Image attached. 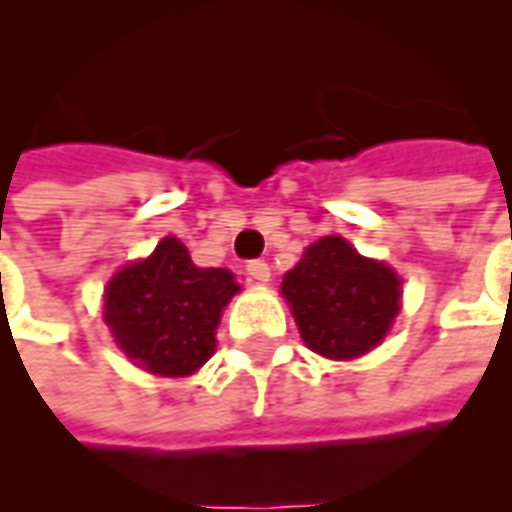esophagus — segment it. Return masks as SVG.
Here are the masks:
<instances>
[{"label": "esophagus", "mask_w": 512, "mask_h": 512, "mask_svg": "<svg viewBox=\"0 0 512 512\" xmlns=\"http://www.w3.org/2000/svg\"><path fill=\"white\" fill-rule=\"evenodd\" d=\"M245 272H248V278L256 280V283H267V280L272 278L270 264H267V261H261V259L248 261V264H245Z\"/></svg>", "instance_id": "esophagus-1"}]
</instances>
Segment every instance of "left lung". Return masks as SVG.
Segmentation results:
<instances>
[{
	"mask_svg": "<svg viewBox=\"0 0 512 512\" xmlns=\"http://www.w3.org/2000/svg\"><path fill=\"white\" fill-rule=\"evenodd\" d=\"M280 291L307 348L345 361L383 343L399 313L402 280L388 264L361 256L351 242L329 234L286 272Z\"/></svg>",
	"mask_w": 512,
	"mask_h": 512,
	"instance_id": "obj_1",
	"label": "left lung"
}]
</instances>
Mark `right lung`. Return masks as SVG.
<instances>
[{
  "mask_svg": "<svg viewBox=\"0 0 512 512\" xmlns=\"http://www.w3.org/2000/svg\"><path fill=\"white\" fill-rule=\"evenodd\" d=\"M240 291L229 270L197 267L178 237L126 264L105 288V324L142 370L186 378L215 353L221 310Z\"/></svg>",
  "mask_w": 512,
  "mask_h": 512,
  "instance_id": "obj_1",
  "label": "right lung"
}]
</instances>
